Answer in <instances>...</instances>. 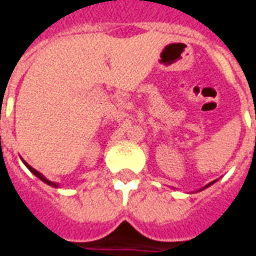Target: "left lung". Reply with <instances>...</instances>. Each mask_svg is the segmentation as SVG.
Here are the masks:
<instances>
[{"mask_svg": "<svg viewBox=\"0 0 256 256\" xmlns=\"http://www.w3.org/2000/svg\"><path fill=\"white\" fill-rule=\"evenodd\" d=\"M214 182H216V180H215V181H212V182H210V184H207V185H206V186H204V188H202L200 189V190H203V189H206V188H208V186H211V185H212V184Z\"/></svg>", "mask_w": 256, "mask_h": 256, "instance_id": "1", "label": "left lung"}]
</instances>
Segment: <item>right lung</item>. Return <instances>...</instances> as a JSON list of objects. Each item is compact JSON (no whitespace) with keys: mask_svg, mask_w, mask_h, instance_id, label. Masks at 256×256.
I'll return each mask as SVG.
<instances>
[{"mask_svg":"<svg viewBox=\"0 0 256 256\" xmlns=\"http://www.w3.org/2000/svg\"><path fill=\"white\" fill-rule=\"evenodd\" d=\"M22 160H23V159H22ZM23 163H24V166L27 167V168H28V170H30V172H32V174H34V176H36V177H38V178H40V180H41L42 182L48 184V185H50V186H53V188H58V186H60V185H58V182H53V181H49V180H46V178H45V177H44V176H42L41 172H36V168H32V167H31L30 164H28V163H27V162L23 160Z\"/></svg>","mask_w":256,"mask_h":256,"instance_id":"1","label":"right lung"}]
</instances>
